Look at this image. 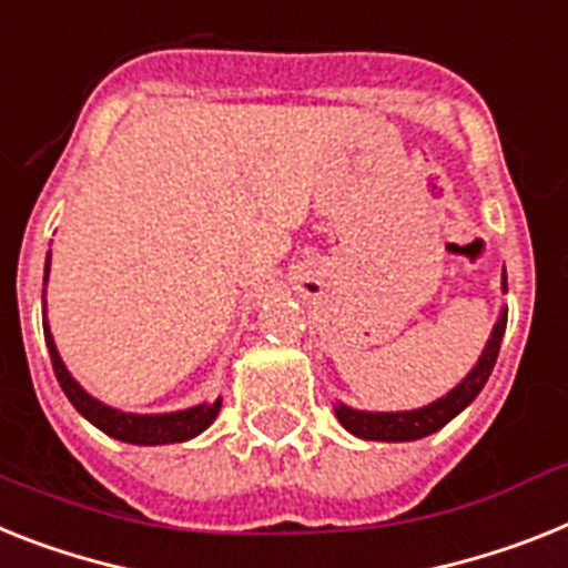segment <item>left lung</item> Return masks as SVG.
Segmentation results:
<instances>
[{"label":"left lung","instance_id":"obj_1","mask_svg":"<svg viewBox=\"0 0 568 568\" xmlns=\"http://www.w3.org/2000/svg\"><path fill=\"white\" fill-rule=\"evenodd\" d=\"M503 292H508L505 274ZM505 323H508V312L503 308L497 326L490 332L488 343H485L483 355H479L474 369H470V373L462 378V384H456L450 393L442 395L438 402L418 409H404V413H366V409H352L346 407V404H337V422H341L352 436L366 438V442H413V438H424L430 436V433L442 430L450 418L459 416L462 409L468 407L476 395L483 393L485 381H488L490 369L497 364L499 343H503L505 335Z\"/></svg>","mask_w":568,"mask_h":568}]
</instances>
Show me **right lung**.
I'll return each instance as SVG.
<instances>
[{"label": "right lung", "mask_w": 568, "mask_h": 568, "mask_svg": "<svg viewBox=\"0 0 568 568\" xmlns=\"http://www.w3.org/2000/svg\"><path fill=\"white\" fill-rule=\"evenodd\" d=\"M49 268L51 251L49 256H45V283H49ZM42 328H45V346H49L51 366H54V375L57 381H60V387L69 395V402L74 404V409H78L80 416L89 418V422H92L98 430L106 433V436L130 442V445H173V442H187V438L204 433L213 424V418L219 416L222 398H216V402L211 404H195V407L179 409V413H155V416H138V413H121V409L109 407V404L92 398V395L80 387L78 381L71 378V373L63 364V357L57 352L49 323H42Z\"/></svg>", "instance_id": "right-lung-1"}]
</instances>
